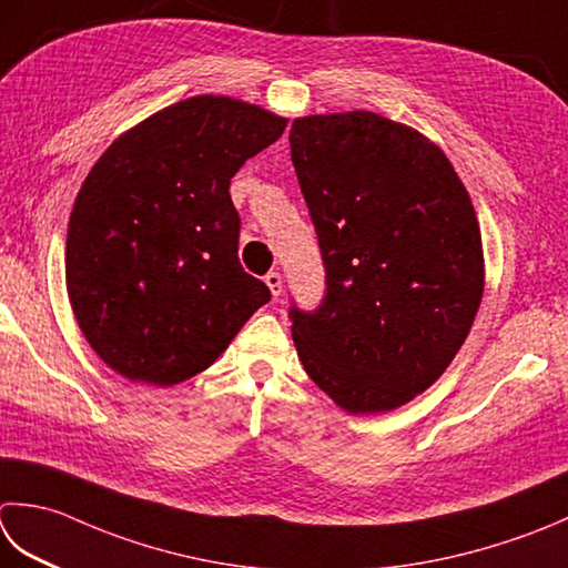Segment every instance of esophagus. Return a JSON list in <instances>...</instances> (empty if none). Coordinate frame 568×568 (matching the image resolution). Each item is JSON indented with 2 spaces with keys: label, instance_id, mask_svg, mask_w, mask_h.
<instances>
[{
  "label": "esophagus",
  "instance_id": "esophagus-1",
  "mask_svg": "<svg viewBox=\"0 0 568 568\" xmlns=\"http://www.w3.org/2000/svg\"><path fill=\"white\" fill-rule=\"evenodd\" d=\"M265 285L271 287V295L273 297H281L283 295V275L277 271H271L268 275H265Z\"/></svg>",
  "mask_w": 568,
  "mask_h": 568
}]
</instances>
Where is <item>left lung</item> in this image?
Instances as JSON below:
<instances>
[{
	"label": "left lung",
	"instance_id": "1",
	"mask_svg": "<svg viewBox=\"0 0 568 568\" xmlns=\"http://www.w3.org/2000/svg\"><path fill=\"white\" fill-rule=\"evenodd\" d=\"M291 158L325 297L291 307L305 372L349 414L408 404L448 369L485 287L468 189L414 128L366 110L297 118Z\"/></svg>",
	"mask_w": 568,
	"mask_h": 568
}]
</instances>
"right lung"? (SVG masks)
Listing matches in <instances>:
<instances>
[{"label":"right lung","instance_id":"1","mask_svg":"<svg viewBox=\"0 0 568 568\" xmlns=\"http://www.w3.org/2000/svg\"><path fill=\"white\" fill-rule=\"evenodd\" d=\"M285 122L226 95L186 98L120 135L88 172L69 221L65 287L110 369L180 384L268 303V285L239 261L229 186Z\"/></svg>","mask_w":568,"mask_h":568}]
</instances>
